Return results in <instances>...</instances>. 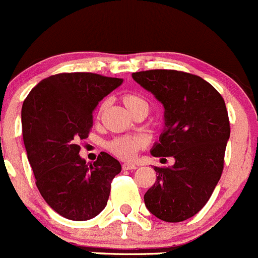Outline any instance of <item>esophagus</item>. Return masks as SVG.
<instances>
[{"instance_id":"obj_1","label":"esophagus","mask_w":258,"mask_h":258,"mask_svg":"<svg viewBox=\"0 0 258 258\" xmlns=\"http://www.w3.org/2000/svg\"><path fill=\"white\" fill-rule=\"evenodd\" d=\"M137 168H138L137 164H130V163L123 164V170H135Z\"/></svg>"}]
</instances>
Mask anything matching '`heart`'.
<instances>
[{
	"label": "heart",
	"instance_id": "1",
	"mask_svg": "<svg viewBox=\"0 0 258 258\" xmlns=\"http://www.w3.org/2000/svg\"><path fill=\"white\" fill-rule=\"evenodd\" d=\"M124 105L128 108V110L132 114L139 113V111H145L148 113L149 111V103L148 100L145 99L144 97H142L140 94H137V93H126V94L123 95L121 98ZM107 102H103L100 104L99 110H98V114H102L103 110L107 108ZM144 145V140L139 137H121L116 138V139L111 140V142L108 144V148L114 155L119 156L121 159H133L135 155H137L138 150L140 148H143Z\"/></svg>",
	"mask_w": 258,
	"mask_h": 258
}]
</instances>
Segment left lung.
<instances>
[{"mask_svg":"<svg viewBox=\"0 0 258 258\" xmlns=\"http://www.w3.org/2000/svg\"><path fill=\"white\" fill-rule=\"evenodd\" d=\"M164 105V130L151 155L172 156L158 168L156 181L144 195L145 206L166 222L198 214L214 192L222 170L230 121L224 98L201 77L171 70L132 74Z\"/></svg>","mask_w":258,"mask_h":258,"instance_id":"1","label":"left lung"}]
</instances>
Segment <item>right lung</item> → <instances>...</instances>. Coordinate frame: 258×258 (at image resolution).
<instances>
[{
  "label": "right lung",
  "mask_w": 258,
  "mask_h": 258,
  "mask_svg": "<svg viewBox=\"0 0 258 258\" xmlns=\"http://www.w3.org/2000/svg\"><path fill=\"white\" fill-rule=\"evenodd\" d=\"M123 83L95 73H60L39 82L23 102L22 135L36 185L60 216L86 221L107 206L121 165L108 153L93 164L79 155L98 103Z\"/></svg>",
  "instance_id": "1"
}]
</instances>
